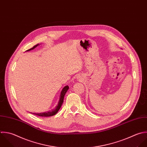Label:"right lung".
Returning a JSON list of instances; mask_svg holds the SVG:
<instances>
[{
  "label": "right lung",
  "mask_w": 147,
  "mask_h": 147,
  "mask_svg": "<svg viewBox=\"0 0 147 147\" xmlns=\"http://www.w3.org/2000/svg\"><path fill=\"white\" fill-rule=\"evenodd\" d=\"M39 45V44H37L36 45H35L33 47L26 50V51H30L31 50H33L34 49H35L36 47H37ZM69 89V86L67 85V86H65L62 90L61 92V94H60V97H59V101L58 102V104L56 106V107L51 110V111H48L47 112H43V113H31L34 115H35L36 116H42V117H50V116H54L55 115V114H57L58 112V111L60 109L63 102V99H64V97H65V94L66 93L67 91Z\"/></svg>",
  "instance_id": "1"
}]
</instances>
